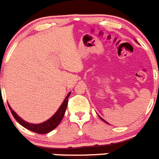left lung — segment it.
<instances>
[{"label": "left lung", "instance_id": "1", "mask_svg": "<svg viewBox=\"0 0 159 159\" xmlns=\"http://www.w3.org/2000/svg\"><path fill=\"white\" fill-rule=\"evenodd\" d=\"M99 117H100V118H101V120H103V121H104V122H106V121L104 120H103V119H102V118H101V116H99ZM106 123H107V124H108V122H106Z\"/></svg>", "mask_w": 159, "mask_h": 159}]
</instances>
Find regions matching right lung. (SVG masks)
<instances>
[{"label":"right lung","instance_id":"right-lung-1","mask_svg":"<svg viewBox=\"0 0 159 159\" xmlns=\"http://www.w3.org/2000/svg\"><path fill=\"white\" fill-rule=\"evenodd\" d=\"M70 95V93L67 94V96L66 97L65 100H64L63 103L62 104V105L60 106V108H58V111L55 112V114L51 118H50L48 120L45 121V122L42 123V124H29V123L24 121V120L20 118L19 116L16 113L15 111L12 109V108L8 105V108H9L10 111L12 112V116H13L14 118L16 119V120L19 123L20 125H22L23 127H24L27 129L30 130L31 131H34L35 133H38V134H46V133H48L50 131H51L52 130L55 129V128H57V126L60 124V122L62 121V118L64 116V114H65L67 104H68V98H69Z\"/></svg>","mask_w":159,"mask_h":159}]
</instances>
